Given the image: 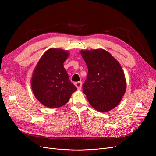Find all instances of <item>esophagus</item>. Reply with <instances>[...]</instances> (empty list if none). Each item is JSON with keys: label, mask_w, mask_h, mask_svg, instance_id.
I'll list each match as a JSON object with an SVG mask.
<instances>
[{"label": "esophagus", "mask_w": 156, "mask_h": 156, "mask_svg": "<svg viewBox=\"0 0 156 156\" xmlns=\"http://www.w3.org/2000/svg\"><path fill=\"white\" fill-rule=\"evenodd\" d=\"M75 86L77 87V90H81V88L82 87V83L81 81L75 83Z\"/></svg>", "instance_id": "34e87169"}]
</instances>
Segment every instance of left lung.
I'll return each instance as SVG.
<instances>
[{"label":"left lung","instance_id":"8db88e82","mask_svg":"<svg viewBox=\"0 0 156 156\" xmlns=\"http://www.w3.org/2000/svg\"><path fill=\"white\" fill-rule=\"evenodd\" d=\"M88 68L83 91L90 104L100 112H108L120 102L126 90L124 71L116 59L103 49L81 50Z\"/></svg>","mask_w":156,"mask_h":156}]
</instances>
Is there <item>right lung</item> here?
<instances>
[{
  "label": "right lung",
  "mask_w": 156,
  "mask_h": 156,
  "mask_svg": "<svg viewBox=\"0 0 156 156\" xmlns=\"http://www.w3.org/2000/svg\"><path fill=\"white\" fill-rule=\"evenodd\" d=\"M69 55V51L62 49H49L33 71L32 92L37 100L47 107L55 108L64 105L77 90L69 80L64 67Z\"/></svg>",
  "instance_id": "obj_1"
}]
</instances>
